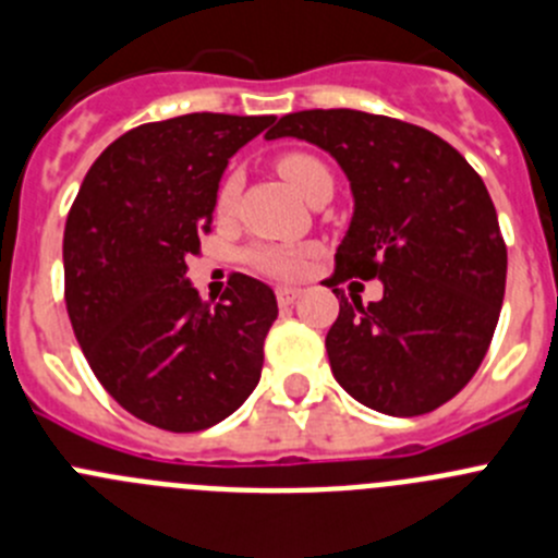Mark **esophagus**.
<instances>
[{"instance_id": "obj_1", "label": "esophagus", "mask_w": 558, "mask_h": 558, "mask_svg": "<svg viewBox=\"0 0 558 558\" xmlns=\"http://www.w3.org/2000/svg\"><path fill=\"white\" fill-rule=\"evenodd\" d=\"M300 294H303V291L294 289V286H278V289H275V296H278L280 305H294L296 300H300Z\"/></svg>"}]
</instances>
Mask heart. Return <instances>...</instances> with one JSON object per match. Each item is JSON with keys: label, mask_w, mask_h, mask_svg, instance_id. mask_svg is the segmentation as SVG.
<instances>
[{"label": "heart", "mask_w": 558, "mask_h": 558, "mask_svg": "<svg viewBox=\"0 0 558 558\" xmlns=\"http://www.w3.org/2000/svg\"><path fill=\"white\" fill-rule=\"evenodd\" d=\"M278 173L294 186L300 195H308L311 186L322 179V175H330L327 168L322 165L316 156L303 154V150H291L278 159ZM239 197V175L228 173L226 179L217 186V211L228 215L233 206H236ZM311 247L305 244H262V247H253L247 253V262L253 264L258 272L272 275V278H300V275L308 269Z\"/></svg>", "instance_id": "heart-1"}]
</instances>
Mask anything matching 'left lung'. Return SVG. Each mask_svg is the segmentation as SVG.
<instances>
[{
  "label": "left lung",
  "instance_id": "8db88e82",
  "mask_svg": "<svg viewBox=\"0 0 558 558\" xmlns=\"http://www.w3.org/2000/svg\"><path fill=\"white\" fill-rule=\"evenodd\" d=\"M278 137L325 148L355 197L330 278L332 377L377 413H432L471 383L501 314L507 244L490 192L446 140L385 114L305 109L269 129ZM350 277L383 279L384 300L343 298L335 286Z\"/></svg>",
  "mask_w": 558,
  "mask_h": 558
}]
</instances>
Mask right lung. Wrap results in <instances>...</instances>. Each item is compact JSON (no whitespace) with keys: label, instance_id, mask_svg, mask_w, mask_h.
I'll return each mask as SVG.
<instances>
[{"label":"right lung","instance_id":"right-lung-1","mask_svg":"<svg viewBox=\"0 0 558 558\" xmlns=\"http://www.w3.org/2000/svg\"><path fill=\"white\" fill-rule=\"evenodd\" d=\"M275 114L192 112L143 123L87 170L62 236L71 327L109 397L168 432H201L258 385L275 291L233 272L203 303L186 258L211 231L228 159Z\"/></svg>","mask_w":558,"mask_h":558}]
</instances>
